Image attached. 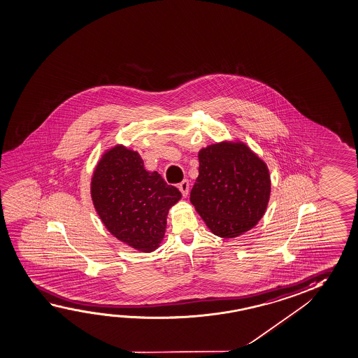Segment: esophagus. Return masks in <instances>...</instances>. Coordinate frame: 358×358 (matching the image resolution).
I'll use <instances>...</instances> for the list:
<instances>
[{
  "instance_id": "34e87169",
  "label": "esophagus",
  "mask_w": 358,
  "mask_h": 358,
  "mask_svg": "<svg viewBox=\"0 0 358 358\" xmlns=\"http://www.w3.org/2000/svg\"><path fill=\"white\" fill-rule=\"evenodd\" d=\"M178 187H179V190L182 192V196H187V194H189V180L184 179V180L178 185Z\"/></svg>"
}]
</instances>
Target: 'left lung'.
<instances>
[{
  "mask_svg": "<svg viewBox=\"0 0 358 358\" xmlns=\"http://www.w3.org/2000/svg\"><path fill=\"white\" fill-rule=\"evenodd\" d=\"M270 190L266 164L243 143H217L199 152L190 201L217 236L236 238L255 227Z\"/></svg>",
  "mask_w": 358,
  "mask_h": 358,
  "instance_id": "obj_1",
  "label": "left lung"
}]
</instances>
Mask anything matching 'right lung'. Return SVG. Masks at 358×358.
<instances>
[{
	"label": "right lung",
	"instance_id": "add662e5",
	"mask_svg": "<svg viewBox=\"0 0 358 358\" xmlns=\"http://www.w3.org/2000/svg\"><path fill=\"white\" fill-rule=\"evenodd\" d=\"M92 200L109 233L134 249L150 252L164 238L166 215L182 194L141 155L117 145L103 155L92 178Z\"/></svg>",
	"mask_w": 358,
	"mask_h": 358
}]
</instances>
